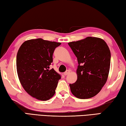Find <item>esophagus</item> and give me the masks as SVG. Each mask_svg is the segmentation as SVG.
<instances>
[{
    "label": "esophagus",
    "instance_id": "esophagus-1",
    "mask_svg": "<svg viewBox=\"0 0 126 126\" xmlns=\"http://www.w3.org/2000/svg\"><path fill=\"white\" fill-rule=\"evenodd\" d=\"M70 73V71L69 70H67V71H65L64 73V76H67L68 75V74H69Z\"/></svg>",
    "mask_w": 126,
    "mask_h": 126
}]
</instances>
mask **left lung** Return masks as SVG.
Returning a JSON list of instances; mask_svg holds the SVG:
<instances>
[{
  "label": "left lung",
  "instance_id": "1",
  "mask_svg": "<svg viewBox=\"0 0 126 126\" xmlns=\"http://www.w3.org/2000/svg\"><path fill=\"white\" fill-rule=\"evenodd\" d=\"M77 58V80L69 84L72 94L79 99L95 96L107 80L110 63V52L106 43L98 38L68 43Z\"/></svg>",
  "mask_w": 126,
  "mask_h": 126
}]
</instances>
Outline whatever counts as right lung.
Instances as JSON below:
<instances>
[{
    "label": "right lung",
    "mask_w": 126,
    "mask_h": 126,
    "mask_svg": "<svg viewBox=\"0 0 126 126\" xmlns=\"http://www.w3.org/2000/svg\"><path fill=\"white\" fill-rule=\"evenodd\" d=\"M61 43L38 38L24 42L18 50L16 64L19 79L32 97L47 101L55 93L61 74L49 70L53 54Z\"/></svg>",
    "instance_id": "1"
}]
</instances>
